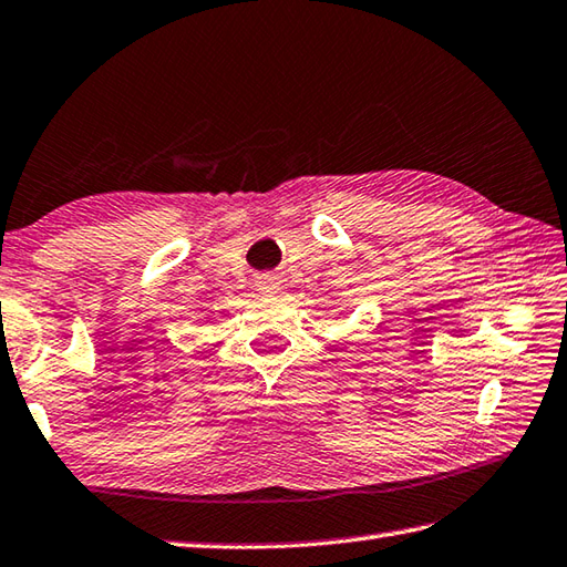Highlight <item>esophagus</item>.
<instances>
[{
    "instance_id": "1",
    "label": "esophagus",
    "mask_w": 567,
    "mask_h": 567,
    "mask_svg": "<svg viewBox=\"0 0 567 567\" xmlns=\"http://www.w3.org/2000/svg\"><path fill=\"white\" fill-rule=\"evenodd\" d=\"M256 291H259L261 296H276L281 291V281L276 279V276H259V281H256Z\"/></svg>"
}]
</instances>
